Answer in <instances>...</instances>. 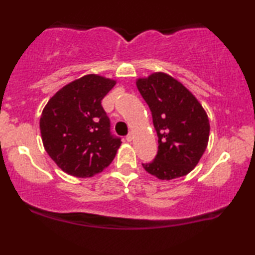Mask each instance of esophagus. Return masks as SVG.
<instances>
[{"instance_id": "1", "label": "esophagus", "mask_w": 255, "mask_h": 255, "mask_svg": "<svg viewBox=\"0 0 255 255\" xmlns=\"http://www.w3.org/2000/svg\"><path fill=\"white\" fill-rule=\"evenodd\" d=\"M132 139H133V132H128V134L127 135V140L128 141H131L132 140Z\"/></svg>"}]
</instances>
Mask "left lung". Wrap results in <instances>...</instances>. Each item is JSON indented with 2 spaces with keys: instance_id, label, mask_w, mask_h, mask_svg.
Segmentation results:
<instances>
[{
  "instance_id": "obj_1",
  "label": "left lung",
  "mask_w": 255,
  "mask_h": 255,
  "mask_svg": "<svg viewBox=\"0 0 255 255\" xmlns=\"http://www.w3.org/2000/svg\"><path fill=\"white\" fill-rule=\"evenodd\" d=\"M137 88L152 113L158 153L145 170L160 180L187 175L208 146V115L196 97L172 76L153 73L137 80Z\"/></svg>"
}]
</instances>
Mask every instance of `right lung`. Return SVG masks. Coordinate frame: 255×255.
<instances>
[{
	"mask_svg": "<svg viewBox=\"0 0 255 255\" xmlns=\"http://www.w3.org/2000/svg\"><path fill=\"white\" fill-rule=\"evenodd\" d=\"M116 81L89 74L55 93L40 117L44 147L65 173L90 177L113 162L121 138L111 134L103 97Z\"/></svg>",
	"mask_w": 255,
	"mask_h": 255,
	"instance_id": "right-lung-1",
	"label": "right lung"
}]
</instances>
